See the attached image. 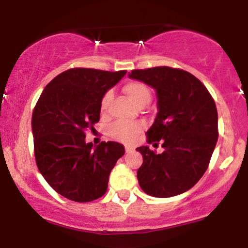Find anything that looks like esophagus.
<instances>
[{"instance_id": "esophagus-1", "label": "esophagus", "mask_w": 248, "mask_h": 248, "mask_svg": "<svg viewBox=\"0 0 248 248\" xmlns=\"http://www.w3.org/2000/svg\"><path fill=\"white\" fill-rule=\"evenodd\" d=\"M124 148H126V153H132L134 150V148L130 146H124Z\"/></svg>"}]
</instances>
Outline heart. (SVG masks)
Segmentation results:
<instances>
[{
    "mask_svg": "<svg viewBox=\"0 0 248 248\" xmlns=\"http://www.w3.org/2000/svg\"><path fill=\"white\" fill-rule=\"evenodd\" d=\"M124 92L128 98L132 100L136 106L143 107L144 105H147L150 101V91L147 87V85H144L141 81H128L124 84ZM110 99H112V93L107 92L105 93V95L102 96L101 102H100V112L102 115L107 114L108 106H109ZM143 124L142 122H134V124H124V122H118L114 124L112 127L109 128V135L113 139L116 140L129 142L132 141L139 133L143 129Z\"/></svg>",
    "mask_w": 248,
    "mask_h": 248,
    "instance_id": "b5f03b06",
    "label": "heart"
}]
</instances>
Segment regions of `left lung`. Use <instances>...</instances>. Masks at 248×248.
Here are the masks:
<instances>
[{"label": "left lung", "instance_id": "left-lung-1", "mask_svg": "<svg viewBox=\"0 0 248 248\" xmlns=\"http://www.w3.org/2000/svg\"><path fill=\"white\" fill-rule=\"evenodd\" d=\"M129 78L155 88L157 109L147 132L148 143L162 142L163 153L136 148L143 156L138 170L141 189L168 198L187 191L209 167L218 140V113L203 82L191 73L169 66L133 70Z\"/></svg>", "mask_w": 248, "mask_h": 248}]
</instances>
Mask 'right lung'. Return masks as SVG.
<instances>
[{
	"label": "right lung",
	"mask_w": 248,
	"mask_h": 248,
	"mask_svg": "<svg viewBox=\"0 0 248 248\" xmlns=\"http://www.w3.org/2000/svg\"><path fill=\"white\" fill-rule=\"evenodd\" d=\"M126 73L75 67L53 78L39 96L31 120L36 163L62 197L86 203L106 193L124 148L114 141L93 148L85 138L100 120L102 96Z\"/></svg>",
	"instance_id": "1"
}]
</instances>
